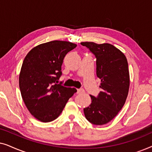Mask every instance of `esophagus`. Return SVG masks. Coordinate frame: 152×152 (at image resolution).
Masks as SVG:
<instances>
[{"label": "esophagus", "instance_id": "obj_1", "mask_svg": "<svg viewBox=\"0 0 152 152\" xmlns=\"http://www.w3.org/2000/svg\"><path fill=\"white\" fill-rule=\"evenodd\" d=\"M84 93V90L83 88H79L77 90V94H80V93Z\"/></svg>", "mask_w": 152, "mask_h": 152}]
</instances>
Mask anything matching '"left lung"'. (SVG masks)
Here are the masks:
<instances>
[{"instance_id": "left-lung-1", "label": "left lung", "mask_w": 152, "mask_h": 152, "mask_svg": "<svg viewBox=\"0 0 152 152\" xmlns=\"http://www.w3.org/2000/svg\"><path fill=\"white\" fill-rule=\"evenodd\" d=\"M96 57V74L101 80L102 91L94 97L91 104L84 108L88 121L95 125H102L113 120L122 109L129 88V72L125 55L110 43L97 44L82 42Z\"/></svg>"}]
</instances>
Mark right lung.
Listing matches in <instances>:
<instances>
[{
    "label": "right lung",
    "mask_w": 152,
    "mask_h": 152,
    "mask_svg": "<svg viewBox=\"0 0 152 152\" xmlns=\"http://www.w3.org/2000/svg\"><path fill=\"white\" fill-rule=\"evenodd\" d=\"M76 46L69 41H50L33 48L25 57L19 75L20 93L28 111L39 121L57 118L77 92L57 84L64 57Z\"/></svg>",
    "instance_id": "obj_1"
}]
</instances>
